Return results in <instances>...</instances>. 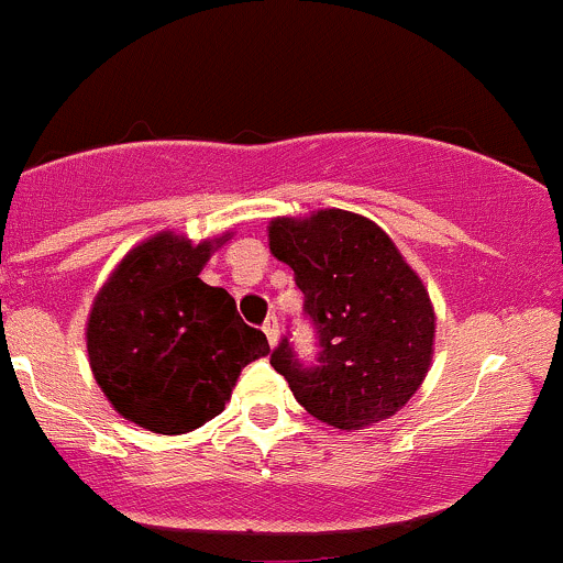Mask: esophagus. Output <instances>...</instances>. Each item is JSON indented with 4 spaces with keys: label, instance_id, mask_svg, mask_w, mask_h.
I'll use <instances>...</instances> for the list:
<instances>
[{
    "label": "esophagus",
    "instance_id": "1",
    "mask_svg": "<svg viewBox=\"0 0 563 563\" xmlns=\"http://www.w3.org/2000/svg\"><path fill=\"white\" fill-rule=\"evenodd\" d=\"M264 334H266V342H269V345H277V336H280V327H277V318L275 316H269L264 321Z\"/></svg>",
    "mask_w": 563,
    "mask_h": 563
}]
</instances>
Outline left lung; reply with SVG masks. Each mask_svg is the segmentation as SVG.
Segmentation results:
<instances>
[{
	"label": "left lung",
	"mask_w": 563,
	"mask_h": 563,
	"mask_svg": "<svg viewBox=\"0 0 563 563\" xmlns=\"http://www.w3.org/2000/svg\"><path fill=\"white\" fill-rule=\"evenodd\" d=\"M269 247L294 269L318 336L316 361H299L288 336L269 356L299 405L342 431L401 410L429 372L434 310L390 236L356 212L321 210L272 221Z\"/></svg>",
	"instance_id": "8db88e82"
}]
</instances>
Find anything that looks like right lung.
Wrapping results in <instances>:
<instances>
[{"instance_id": "obj_1", "label": "right lung", "mask_w": 563, "mask_h": 563, "mask_svg": "<svg viewBox=\"0 0 563 563\" xmlns=\"http://www.w3.org/2000/svg\"><path fill=\"white\" fill-rule=\"evenodd\" d=\"M223 240L151 236L93 299L91 372L110 405L142 429H199L227 407L242 366L269 353L264 331L242 321L232 294L199 280Z\"/></svg>"}]
</instances>
